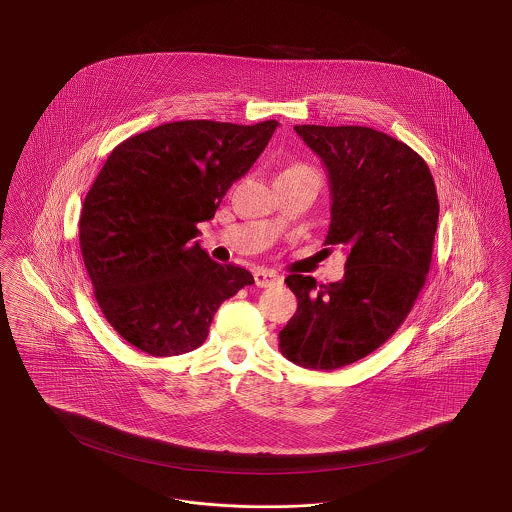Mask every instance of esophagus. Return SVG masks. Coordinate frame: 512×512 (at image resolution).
Masks as SVG:
<instances>
[{
	"mask_svg": "<svg viewBox=\"0 0 512 512\" xmlns=\"http://www.w3.org/2000/svg\"><path fill=\"white\" fill-rule=\"evenodd\" d=\"M278 282H282V278H280V274H276L272 270H257L255 272V283L259 287H270V285Z\"/></svg>",
	"mask_w": 512,
	"mask_h": 512,
	"instance_id": "34e87169",
	"label": "esophagus"
}]
</instances>
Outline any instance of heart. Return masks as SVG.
<instances>
[{"label":"heart","instance_id":"b5f03b06","mask_svg":"<svg viewBox=\"0 0 512 512\" xmlns=\"http://www.w3.org/2000/svg\"><path fill=\"white\" fill-rule=\"evenodd\" d=\"M297 172H314V170H312V168H308V166H300V164H297V166L287 168L283 174H297Z\"/></svg>","mask_w":512,"mask_h":512}]
</instances>
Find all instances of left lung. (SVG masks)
<instances>
[{
  "instance_id": "obj_1",
  "label": "left lung",
  "mask_w": 512,
  "mask_h": 512,
  "mask_svg": "<svg viewBox=\"0 0 512 512\" xmlns=\"http://www.w3.org/2000/svg\"><path fill=\"white\" fill-rule=\"evenodd\" d=\"M295 132L329 174L325 244L348 259L340 282L285 278L299 306L280 350L304 369L336 371L380 348L412 310L431 265L439 198L425 160L384 132L318 124Z\"/></svg>"
}]
</instances>
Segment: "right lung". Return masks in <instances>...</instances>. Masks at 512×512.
Wrapping results in <instances>:
<instances>
[{
  "label": "right lung",
  "mask_w": 512,
  "mask_h": 512,
  "mask_svg": "<svg viewBox=\"0 0 512 512\" xmlns=\"http://www.w3.org/2000/svg\"><path fill=\"white\" fill-rule=\"evenodd\" d=\"M278 121H177L119 143L85 196L79 242L109 325L141 352H193L223 300L253 283L194 240Z\"/></svg>",
  "instance_id": "obj_1"
}]
</instances>
